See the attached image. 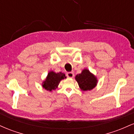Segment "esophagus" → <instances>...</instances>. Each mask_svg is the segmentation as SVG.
I'll return each mask as SVG.
<instances>
[{"instance_id": "obj_1", "label": "esophagus", "mask_w": 134, "mask_h": 134, "mask_svg": "<svg viewBox=\"0 0 134 134\" xmlns=\"http://www.w3.org/2000/svg\"><path fill=\"white\" fill-rule=\"evenodd\" d=\"M66 75H67V77H69V78H73L74 76V74L73 72H67V74Z\"/></svg>"}]
</instances>
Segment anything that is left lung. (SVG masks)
I'll use <instances>...</instances> for the list:
<instances>
[{"label":"left lung","instance_id":"8db88e82","mask_svg":"<svg viewBox=\"0 0 134 134\" xmlns=\"http://www.w3.org/2000/svg\"><path fill=\"white\" fill-rule=\"evenodd\" d=\"M75 79L80 89L83 91L92 90L96 86L98 83L96 77L87 69H83L81 74L76 75Z\"/></svg>","mask_w":134,"mask_h":134}]
</instances>
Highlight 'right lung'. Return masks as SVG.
<instances>
[{"label": "right lung", "instance_id": "1", "mask_svg": "<svg viewBox=\"0 0 134 134\" xmlns=\"http://www.w3.org/2000/svg\"><path fill=\"white\" fill-rule=\"evenodd\" d=\"M67 77L65 76V74L60 72L58 73L51 70L48 73V75L44 79V81L42 82L43 88L45 89L48 91H52L53 90H55L59 85V83L62 79H65Z\"/></svg>", "mask_w": 134, "mask_h": 134}]
</instances>
